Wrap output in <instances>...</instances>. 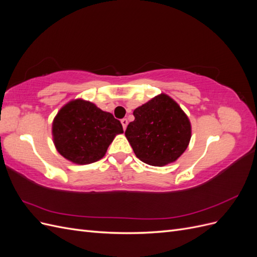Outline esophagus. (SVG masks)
Returning a JSON list of instances; mask_svg holds the SVG:
<instances>
[{
  "mask_svg": "<svg viewBox=\"0 0 257 257\" xmlns=\"http://www.w3.org/2000/svg\"><path fill=\"white\" fill-rule=\"evenodd\" d=\"M121 123H122V126H123V128L125 130L126 128V126H127V119H122L121 120Z\"/></svg>",
  "mask_w": 257,
  "mask_h": 257,
  "instance_id": "1",
  "label": "esophagus"
}]
</instances>
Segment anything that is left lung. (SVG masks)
Returning a JSON list of instances; mask_svg holds the SVG:
<instances>
[{"label": "left lung", "instance_id": "8db88e82", "mask_svg": "<svg viewBox=\"0 0 257 257\" xmlns=\"http://www.w3.org/2000/svg\"><path fill=\"white\" fill-rule=\"evenodd\" d=\"M125 137L136 157L151 166L176 162L188 148L192 126L176 100L164 93L137 107Z\"/></svg>", "mask_w": 257, "mask_h": 257}]
</instances>
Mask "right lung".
<instances>
[{
    "label": "right lung",
    "instance_id": "obj_1",
    "mask_svg": "<svg viewBox=\"0 0 257 257\" xmlns=\"http://www.w3.org/2000/svg\"><path fill=\"white\" fill-rule=\"evenodd\" d=\"M122 133L121 122L110 112L81 98L65 104L52 122L57 151L78 165L91 164L104 158L114 137Z\"/></svg>",
    "mask_w": 257,
    "mask_h": 257
}]
</instances>
